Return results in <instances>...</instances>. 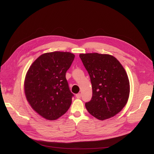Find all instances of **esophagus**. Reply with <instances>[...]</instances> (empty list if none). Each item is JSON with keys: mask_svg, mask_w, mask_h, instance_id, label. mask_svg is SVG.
<instances>
[{"mask_svg": "<svg viewBox=\"0 0 154 154\" xmlns=\"http://www.w3.org/2000/svg\"><path fill=\"white\" fill-rule=\"evenodd\" d=\"M76 97L77 99L81 98V94H80V93H78V94H77L76 95Z\"/></svg>", "mask_w": 154, "mask_h": 154, "instance_id": "34e87169", "label": "esophagus"}]
</instances>
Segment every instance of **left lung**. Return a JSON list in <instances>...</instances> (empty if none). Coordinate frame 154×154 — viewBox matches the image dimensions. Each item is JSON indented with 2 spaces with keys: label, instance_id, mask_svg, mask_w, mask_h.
<instances>
[{
  "label": "left lung",
  "instance_id": "obj_1",
  "mask_svg": "<svg viewBox=\"0 0 154 154\" xmlns=\"http://www.w3.org/2000/svg\"><path fill=\"white\" fill-rule=\"evenodd\" d=\"M91 78L92 96L85 107L100 120L113 117L127 104L130 94L127 74L113 56L99 53L80 54Z\"/></svg>",
  "mask_w": 154,
  "mask_h": 154
}]
</instances>
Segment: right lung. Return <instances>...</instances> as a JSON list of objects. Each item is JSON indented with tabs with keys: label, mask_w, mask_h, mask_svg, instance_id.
I'll use <instances>...</instances> for the list:
<instances>
[{
	"label": "right lung",
	"mask_w": 154,
	"mask_h": 154,
	"mask_svg": "<svg viewBox=\"0 0 154 154\" xmlns=\"http://www.w3.org/2000/svg\"><path fill=\"white\" fill-rule=\"evenodd\" d=\"M74 57L69 52L44 53L32 63L26 74V99L32 109L46 119H57L71 105L74 95L66 74Z\"/></svg>",
	"instance_id": "obj_1"
}]
</instances>
